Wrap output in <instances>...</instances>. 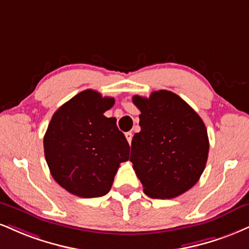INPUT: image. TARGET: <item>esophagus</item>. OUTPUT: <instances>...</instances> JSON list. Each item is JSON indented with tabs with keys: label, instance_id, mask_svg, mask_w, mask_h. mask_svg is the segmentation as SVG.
Masks as SVG:
<instances>
[{
	"label": "esophagus",
	"instance_id": "34e87169",
	"mask_svg": "<svg viewBox=\"0 0 249 249\" xmlns=\"http://www.w3.org/2000/svg\"><path fill=\"white\" fill-rule=\"evenodd\" d=\"M125 137H126V139H127L128 143H131V142H132V137H133L132 132H127V133H125Z\"/></svg>",
	"mask_w": 249,
	"mask_h": 249
}]
</instances>
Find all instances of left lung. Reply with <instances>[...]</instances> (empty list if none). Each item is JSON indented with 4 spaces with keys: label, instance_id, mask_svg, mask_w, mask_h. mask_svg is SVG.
Wrapping results in <instances>:
<instances>
[{
    "label": "left lung",
    "instance_id": "1",
    "mask_svg": "<svg viewBox=\"0 0 249 249\" xmlns=\"http://www.w3.org/2000/svg\"><path fill=\"white\" fill-rule=\"evenodd\" d=\"M142 127L131 143L130 161L143 193L169 199L188 191L204 172L209 155L208 131L187 102L168 90L148 98L133 96Z\"/></svg>",
    "mask_w": 249,
    "mask_h": 249
}]
</instances>
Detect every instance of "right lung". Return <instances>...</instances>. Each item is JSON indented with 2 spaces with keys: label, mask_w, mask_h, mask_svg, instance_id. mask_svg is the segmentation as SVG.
Returning <instances> with one entry per match:
<instances>
[{
  "label": "right lung",
  "mask_w": 249,
  "mask_h": 249,
  "mask_svg": "<svg viewBox=\"0 0 249 249\" xmlns=\"http://www.w3.org/2000/svg\"><path fill=\"white\" fill-rule=\"evenodd\" d=\"M112 97L87 89L62 104L44 137L51 175L68 193L83 198L109 193L119 164L128 160L130 145L116 118L104 116Z\"/></svg>",
  "instance_id": "add662e5"
}]
</instances>
